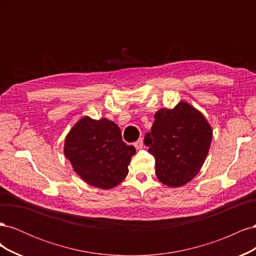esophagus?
Here are the masks:
<instances>
[{
	"mask_svg": "<svg viewBox=\"0 0 256 256\" xmlns=\"http://www.w3.org/2000/svg\"><path fill=\"white\" fill-rule=\"evenodd\" d=\"M134 145L136 150H141L143 147V138H138L136 142L134 143Z\"/></svg>",
	"mask_w": 256,
	"mask_h": 256,
	"instance_id": "obj_1",
	"label": "esophagus"
}]
</instances>
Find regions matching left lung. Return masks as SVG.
Masks as SVG:
<instances>
[{"label": "left lung", "instance_id": "left-lung-1", "mask_svg": "<svg viewBox=\"0 0 256 256\" xmlns=\"http://www.w3.org/2000/svg\"><path fill=\"white\" fill-rule=\"evenodd\" d=\"M212 130L204 115L187 102L160 109L144 138L156 160L158 180L168 187H182L202 168L210 147Z\"/></svg>", "mask_w": 256, "mask_h": 256}]
</instances>
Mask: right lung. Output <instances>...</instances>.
Segmentation results:
<instances>
[{"label":"right lung","mask_w":256,"mask_h":256,"mask_svg":"<svg viewBox=\"0 0 256 256\" xmlns=\"http://www.w3.org/2000/svg\"><path fill=\"white\" fill-rule=\"evenodd\" d=\"M64 154L85 182L111 189L125 180L136 148L122 142L120 129L112 120L85 116L67 134Z\"/></svg>","instance_id":"obj_1"}]
</instances>
